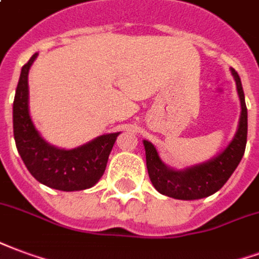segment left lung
Returning <instances> with one entry per match:
<instances>
[{
  "instance_id": "left-lung-1",
  "label": "left lung",
  "mask_w": 259,
  "mask_h": 259,
  "mask_svg": "<svg viewBox=\"0 0 259 259\" xmlns=\"http://www.w3.org/2000/svg\"><path fill=\"white\" fill-rule=\"evenodd\" d=\"M231 71L236 81L242 112L236 135L221 154L192 167L174 170L162 162L154 144L144 140L149 178L155 189L162 195L181 200L207 198L224 187L237 164L240 163L247 144V107L240 76L233 68Z\"/></svg>"
}]
</instances>
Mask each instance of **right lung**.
I'll use <instances>...</instances> for the list:
<instances>
[{"mask_svg": "<svg viewBox=\"0 0 259 259\" xmlns=\"http://www.w3.org/2000/svg\"><path fill=\"white\" fill-rule=\"evenodd\" d=\"M34 53L23 66L13 101V136L27 170L37 181L59 191H81L93 187L104 174L108 156L119 133L96 137L74 149L48 144L32 123L28 111V71Z\"/></svg>", "mask_w": 259, "mask_h": 259, "instance_id": "add662e5", "label": "right lung"}]
</instances>
